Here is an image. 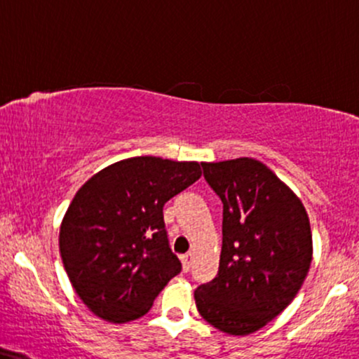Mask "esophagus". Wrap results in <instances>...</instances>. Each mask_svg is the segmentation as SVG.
Wrapping results in <instances>:
<instances>
[{"mask_svg":"<svg viewBox=\"0 0 359 359\" xmlns=\"http://www.w3.org/2000/svg\"><path fill=\"white\" fill-rule=\"evenodd\" d=\"M182 266H184V271L185 273H189V271H191V266H192V252H187V254H184L182 257Z\"/></svg>","mask_w":359,"mask_h":359,"instance_id":"34e87169","label":"esophagus"}]
</instances>
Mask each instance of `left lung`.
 <instances>
[{"label": "left lung", "instance_id": "left-lung-1", "mask_svg": "<svg viewBox=\"0 0 359 359\" xmlns=\"http://www.w3.org/2000/svg\"><path fill=\"white\" fill-rule=\"evenodd\" d=\"M222 201L219 273L194 292L201 316L227 334H250L291 304L311 266L304 205L254 158L201 163Z\"/></svg>", "mask_w": 359, "mask_h": 359}]
</instances>
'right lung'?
<instances>
[{
  "label": "right lung",
  "mask_w": 359,
  "mask_h": 359,
  "mask_svg": "<svg viewBox=\"0 0 359 359\" xmlns=\"http://www.w3.org/2000/svg\"><path fill=\"white\" fill-rule=\"evenodd\" d=\"M201 175L197 162L133 157L103 168L76 192L60 229V254L93 314L110 323L144 316L182 271L163 205Z\"/></svg>",
  "instance_id": "obj_1"
}]
</instances>
